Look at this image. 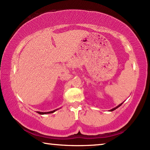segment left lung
I'll list each match as a JSON object with an SVG mask.
<instances>
[{
  "label": "left lung",
  "mask_w": 150,
  "mask_h": 150,
  "mask_svg": "<svg viewBox=\"0 0 150 150\" xmlns=\"http://www.w3.org/2000/svg\"><path fill=\"white\" fill-rule=\"evenodd\" d=\"M123 103H124V102H122V103H121L120 104H119V105H118V106H116V107H115V108H112V109H111V110H109V111H113V110H115V109H117V108H119V107H120V106L121 105H122V104Z\"/></svg>",
  "instance_id": "1"
}]
</instances>
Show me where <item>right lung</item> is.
Returning a JSON list of instances; mask_svg holds the SVG:
<instances>
[{
	"label": "right lung",
	"instance_id": "1",
	"mask_svg": "<svg viewBox=\"0 0 150 150\" xmlns=\"http://www.w3.org/2000/svg\"><path fill=\"white\" fill-rule=\"evenodd\" d=\"M59 108H57V109H55L54 110H52V111H49V112H40V111H37V112L40 115H46V114H49V113H53V112L56 111V110H58Z\"/></svg>",
	"mask_w": 150,
	"mask_h": 150
}]
</instances>
